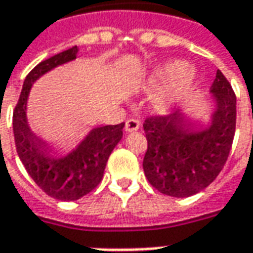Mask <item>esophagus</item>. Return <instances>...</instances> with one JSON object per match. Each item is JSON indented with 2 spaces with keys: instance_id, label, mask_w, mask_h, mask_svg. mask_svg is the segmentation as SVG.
<instances>
[{
  "instance_id": "34e87169",
  "label": "esophagus",
  "mask_w": 253,
  "mask_h": 253,
  "mask_svg": "<svg viewBox=\"0 0 253 253\" xmlns=\"http://www.w3.org/2000/svg\"><path fill=\"white\" fill-rule=\"evenodd\" d=\"M125 128H126L127 133L137 131V130L140 128V122H138L137 119H128L126 122V126H125Z\"/></svg>"
}]
</instances>
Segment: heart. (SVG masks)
<instances>
[{
	"label": "heart",
	"instance_id": "1",
	"mask_svg": "<svg viewBox=\"0 0 253 253\" xmlns=\"http://www.w3.org/2000/svg\"><path fill=\"white\" fill-rule=\"evenodd\" d=\"M197 73L192 68H187L183 61H170L156 68L149 79V87L161 90L152 104L159 113H168L174 109L181 99L194 88Z\"/></svg>",
	"mask_w": 253,
	"mask_h": 253
}]
</instances>
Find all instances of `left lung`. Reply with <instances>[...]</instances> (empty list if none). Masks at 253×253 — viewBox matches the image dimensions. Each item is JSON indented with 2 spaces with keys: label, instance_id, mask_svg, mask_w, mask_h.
<instances>
[{
  "label": "left lung",
  "instance_id": "1",
  "mask_svg": "<svg viewBox=\"0 0 253 253\" xmlns=\"http://www.w3.org/2000/svg\"><path fill=\"white\" fill-rule=\"evenodd\" d=\"M216 104L211 123L195 131L184 112L149 116L144 123L148 148L144 173L152 187L169 197L185 198L202 191L223 169L233 145L237 99L220 70L211 87Z\"/></svg>",
  "mask_w": 253,
  "mask_h": 253
}]
</instances>
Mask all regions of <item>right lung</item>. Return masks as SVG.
<instances>
[{
    "label": "right lung",
    "mask_w": 253,
    "mask_h": 253,
    "mask_svg": "<svg viewBox=\"0 0 253 253\" xmlns=\"http://www.w3.org/2000/svg\"><path fill=\"white\" fill-rule=\"evenodd\" d=\"M77 47L69 48L40 62L26 76L15 111L13 135L16 151L34 183L49 197L59 201H76L97 187L113 148L123 137L125 123L92 128L76 149L56 158L52 147L33 133L27 123L26 106L33 83L59 65L76 59Z\"/></svg>",
    "instance_id": "add662e5"
}]
</instances>
